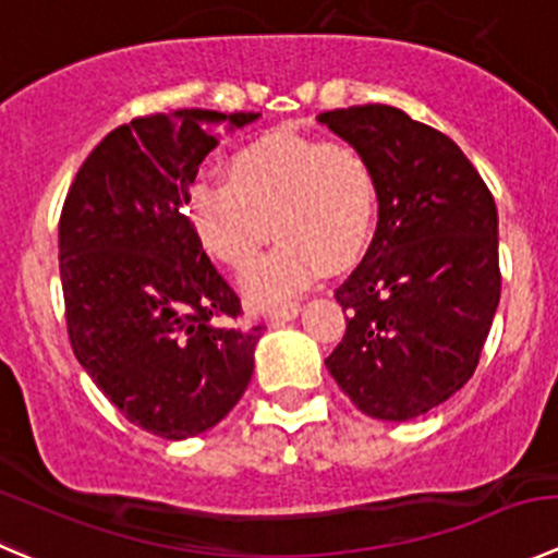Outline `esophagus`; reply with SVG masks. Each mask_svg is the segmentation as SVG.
Listing matches in <instances>:
<instances>
[{
	"mask_svg": "<svg viewBox=\"0 0 558 558\" xmlns=\"http://www.w3.org/2000/svg\"><path fill=\"white\" fill-rule=\"evenodd\" d=\"M298 312H301V306H298V303H287V306L274 308V312L268 314V323H271V325L290 323V319H295V317H298Z\"/></svg>",
	"mask_w": 558,
	"mask_h": 558,
	"instance_id": "34e87169",
	"label": "esophagus"
}]
</instances>
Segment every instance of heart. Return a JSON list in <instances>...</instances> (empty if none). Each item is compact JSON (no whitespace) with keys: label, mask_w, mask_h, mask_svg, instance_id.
Returning <instances> with one entry per match:
<instances>
[{"label":"heart","mask_w":558,"mask_h":558,"mask_svg":"<svg viewBox=\"0 0 558 558\" xmlns=\"http://www.w3.org/2000/svg\"><path fill=\"white\" fill-rule=\"evenodd\" d=\"M230 179L197 175L186 190V217L203 250L228 268H246L263 241L277 246L241 279L257 308L279 306L366 252L377 225L379 184L372 159L344 141L323 143L274 130L235 148Z\"/></svg>","instance_id":"b5f03b06"}]
</instances>
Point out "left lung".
I'll return each instance as SVG.
<instances>
[{"mask_svg":"<svg viewBox=\"0 0 558 558\" xmlns=\"http://www.w3.org/2000/svg\"><path fill=\"white\" fill-rule=\"evenodd\" d=\"M372 159L377 233L336 287L350 308L325 357L352 404L377 421H412L469 383L499 306V219L477 170L448 135L390 105L317 116Z\"/></svg>","mask_w":558,"mask_h":558,"instance_id":"8db88e82","label":"left lung"}]
</instances>
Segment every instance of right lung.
Masks as SVG:
<instances>
[{
    "label": "right lung",
    "instance_id": "obj_1",
    "mask_svg": "<svg viewBox=\"0 0 558 558\" xmlns=\"http://www.w3.org/2000/svg\"><path fill=\"white\" fill-rule=\"evenodd\" d=\"M260 113L181 108L116 126L75 175L59 277L75 357L130 423L162 439L217 426L244 396L263 328L186 219V190L228 132Z\"/></svg>",
    "mask_w": 558,
    "mask_h": 558
}]
</instances>
